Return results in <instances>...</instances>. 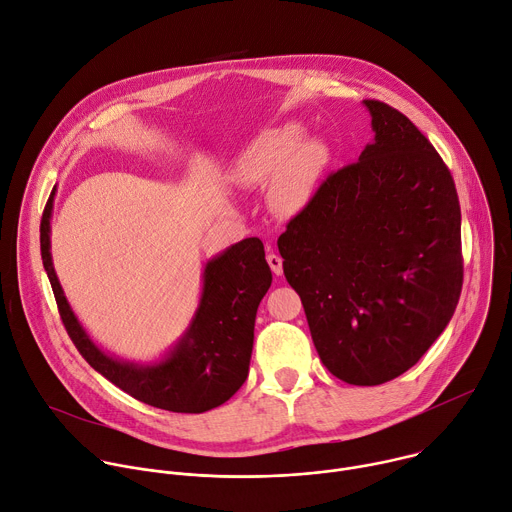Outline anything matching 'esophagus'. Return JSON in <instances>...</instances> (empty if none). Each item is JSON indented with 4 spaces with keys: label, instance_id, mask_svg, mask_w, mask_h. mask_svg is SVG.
Here are the masks:
<instances>
[{
    "label": "esophagus",
    "instance_id": "esophagus-1",
    "mask_svg": "<svg viewBox=\"0 0 512 512\" xmlns=\"http://www.w3.org/2000/svg\"><path fill=\"white\" fill-rule=\"evenodd\" d=\"M266 260H268L270 270H272L276 276H280V274H282V258H280V256H276V254H268V256H266Z\"/></svg>",
    "mask_w": 512,
    "mask_h": 512
}]
</instances>
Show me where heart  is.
<instances>
[{
	"instance_id": "heart-1",
	"label": "heart",
	"mask_w": 512,
	"mask_h": 512,
	"mask_svg": "<svg viewBox=\"0 0 512 512\" xmlns=\"http://www.w3.org/2000/svg\"><path fill=\"white\" fill-rule=\"evenodd\" d=\"M331 153L321 139H304L298 123H284L264 131L248 145L236 165L242 183H266L278 177L284 201L300 203L311 195Z\"/></svg>"
}]
</instances>
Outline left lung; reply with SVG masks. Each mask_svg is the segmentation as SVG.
Returning a JSON list of instances; mask_svg holds the SVG:
<instances>
[{
  "label": "left lung",
  "mask_w": 512,
  "mask_h": 512,
  "mask_svg": "<svg viewBox=\"0 0 512 512\" xmlns=\"http://www.w3.org/2000/svg\"><path fill=\"white\" fill-rule=\"evenodd\" d=\"M363 105L375 141L321 183L278 250L323 365L345 383L379 385L442 335L464 266L450 169L397 109Z\"/></svg>",
  "instance_id": "8db88e82"
}]
</instances>
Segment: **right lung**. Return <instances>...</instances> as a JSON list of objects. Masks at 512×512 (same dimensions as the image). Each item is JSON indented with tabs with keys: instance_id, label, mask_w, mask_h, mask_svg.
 I'll return each instance as SVG.
<instances>
[{
	"instance_id": "add662e5",
	"label": "right lung",
	"mask_w": 512,
	"mask_h": 512,
	"mask_svg": "<svg viewBox=\"0 0 512 512\" xmlns=\"http://www.w3.org/2000/svg\"><path fill=\"white\" fill-rule=\"evenodd\" d=\"M52 201L54 189L40 222L42 262L66 333L86 363L131 397L159 410L201 414L228 401L248 377L256 311L272 282L264 244L246 238L212 258L203 270L197 313L181 341L163 361L137 365L100 351L74 317L52 266Z\"/></svg>"
}]
</instances>
